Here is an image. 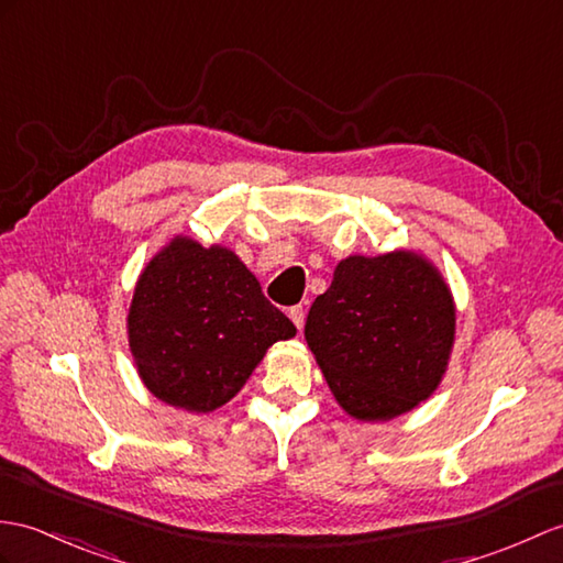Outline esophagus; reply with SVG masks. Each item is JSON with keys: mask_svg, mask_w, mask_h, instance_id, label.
Returning a JSON list of instances; mask_svg holds the SVG:
<instances>
[{"mask_svg": "<svg viewBox=\"0 0 563 563\" xmlns=\"http://www.w3.org/2000/svg\"><path fill=\"white\" fill-rule=\"evenodd\" d=\"M287 317L292 319V323L297 325L299 331H302V325H305V307L302 305H297V307H290L287 309Z\"/></svg>", "mask_w": 563, "mask_h": 563, "instance_id": "obj_1", "label": "esophagus"}]
</instances>
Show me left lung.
Listing matches in <instances>:
<instances>
[{
  "label": "left lung",
  "instance_id": "1",
  "mask_svg": "<svg viewBox=\"0 0 563 563\" xmlns=\"http://www.w3.org/2000/svg\"><path fill=\"white\" fill-rule=\"evenodd\" d=\"M453 331L446 283L410 252L341 261L305 323L335 400L357 420H390L434 394Z\"/></svg>",
  "mask_w": 563,
  "mask_h": 563
}]
</instances>
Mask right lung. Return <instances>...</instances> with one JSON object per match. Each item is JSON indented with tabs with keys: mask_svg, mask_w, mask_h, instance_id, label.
I'll return each instance as SVG.
<instances>
[{
	"mask_svg": "<svg viewBox=\"0 0 563 563\" xmlns=\"http://www.w3.org/2000/svg\"><path fill=\"white\" fill-rule=\"evenodd\" d=\"M297 333L228 250L175 240L141 273L129 345L155 398L211 412L246 384L266 350Z\"/></svg>",
	"mask_w": 563,
	"mask_h": 563,
	"instance_id": "obj_1",
	"label": "right lung"
}]
</instances>
